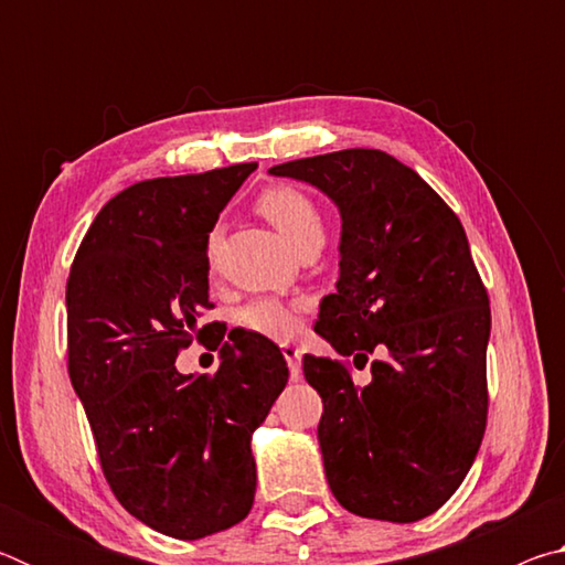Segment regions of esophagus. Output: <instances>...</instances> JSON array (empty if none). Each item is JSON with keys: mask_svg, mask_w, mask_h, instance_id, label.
<instances>
[{"mask_svg": "<svg viewBox=\"0 0 565 565\" xmlns=\"http://www.w3.org/2000/svg\"><path fill=\"white\" fill-rule=\"evenodd\" d=\"M281 351H284L286 363H289L291 379H299L301 376V351L296 349V347H291V343H284Z\"/></svg>", "mask_w": 565, "mask_h": 565, "instance_id": "obj_1", "label": "esophagus"}]
</instances>
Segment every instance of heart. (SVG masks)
Here are the masks:
<instances>
[{
    "label": "heart",
    "mask_w": 565,
    "mask_h": 565,
    "mask_svg": "<svg viewBox=\"0 0 565 565\" xmlns=\"http://www.w3.org/2000/svg\"><path fill=\"white\" fill-rule=\"evenodd\" d=\"M259 212L269 218L286 242L294 248H299L309 238L323 236V218L319 214L317 204L311 202L303 191L294 186H271L259 196ZM218 242H222V232L212 228L206 238V256L214 262ZM238 323L246 331L259 333V337L274 339V341H289L296 337L301 327L299 306L274 299V296H262V299L248 301L242 311H238Z\"/></svg>",
    "instance_id": "heart-1"
}]
</instances>
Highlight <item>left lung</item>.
<instances>
[{"mask_svg": "<svg viewBox=\"0 0 565 565\" xmlns=\"http://www.w3.org/2000/svg\"><path fill=\"white\" fill-rule=\"evenodd\" d=\"M269 174L306 181L341 214L337 294L313 331L339 359L306 353L319 391V444L343 509L414 523L451 499L486 431L489 294L458 216L414 169L379 149L286 161Z\"/></svg>", "mask_w": 565, "mask_h": 565, "instance_id": "obj_1", "label": "left lung"}]
</instances>
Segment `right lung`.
Here are the masks:
<instances>
[{
  "label": "right lung",
  "mask_w": 565,
  "mask_h": 565,
  "mask_svg": "<svg viewBox=\"0 0 565 565\" xmlns=\"http://www.w3.org/2000/svg\"><path fill=\"white\" fill-rule=\"evenodd\" d=\"M256 169L139 181L104 204L66 281L70 379L87 411L102 471L134 519L196 541L252 511V434L289 381L259 333L216 341V374H179L209 301L206 238Z\"/></svg>",
  "instance_id": "1"
}]
</instances>
